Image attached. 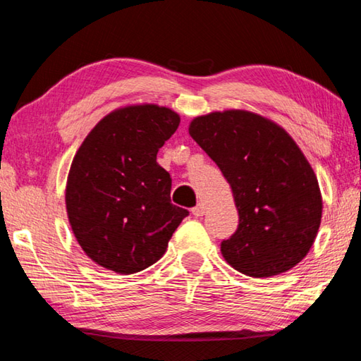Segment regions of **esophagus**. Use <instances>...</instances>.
I'll use <instances>...</instances> for the list:
<instances>
[{
	"label": "esophagus",
	"instance_id": "1",
	"mask_svg": "<svg viewBox=\"0 0 361 361\" xmlns=\"http://www.w3.org/2000/svg\"><path fill=\"white\" fill-rule=\"evenodd\" d=\"M204 212H206V207H204V204H197L192 209V214L195 217H201V216H204Z\"/></svg>",
	"mask_w": 361,
	"mask_h": 361
}]
</instances>
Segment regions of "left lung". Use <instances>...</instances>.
Instances as JSON below:
<instances>
[{
	"label": "left lung",
	"mask_w": 361,
	"mask_h": 361,
	"mask_svg": "<svg viewBox=\"0 0 361 361\" xmlns=\"http://www.w3.org/2000/svg\"><path fill=\"white\" fill-rule=\"evenodd\" d=\"M190 136L222 171L235 197L238 230L220 250L239 273L271 277L312 247L322 219L317 177L288 133L247 111L192 120Z\"/></svg>",
	"instance_id": "1"
}]
</instances>
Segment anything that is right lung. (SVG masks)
Listing matches in <instances>:
<instances>
[{
	"label": "right lung",
	"instance_id": "1",
	"mask_svg": "<svg viewBox=\"0 0 361 361\" xmlns=\"http://www.w3.org/2000/svg\"><path fill=\"white\" fill-rule=\"evenodd\" d=\"M179 116L155 104L128 106L99 120L75 154L66 211L94 263L135 274L160 260L187 209L171 203V176L157 163Z\"/></svg>",
	"mask_w": 361,
	"mask_h": 361
}]
</instances>
